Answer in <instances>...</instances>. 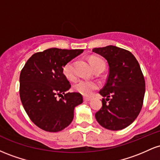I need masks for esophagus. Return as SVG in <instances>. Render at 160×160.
Listing matches in <instances>:
<instances>
[{
    "instance_id": "34e87169",
    "label": "esophagus",
    "mask_w": 160,
    "mask_h": 160,
    "mask_svg": "<svg viewBox=\"0 0 160 160\" xmlns=\"http://www.w3.org/2000/svg\"><path fill=\"white\" fill-rule=\"evenodd\" d=\"M91 98H89V97H84L83 98V100L85 101V102H89V101L91 100Z\"/></svg>"
}]
</instances>
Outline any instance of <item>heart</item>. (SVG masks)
Wrapping results in <instances>:
<instances>
[{
	"label": "heart",
	"mask_w": 160,
	"mask_h": 160,
	"mask_svg": "<svg viewBox=\"0 0 160 160\" xmlns=\"http://www.w3.org/2000/svg\"><path fill=\"white\" fill-rule=\"evenodd\" d=\"M90 62L93 68L100 65H104V62L101 58H97V57L91 58ZM62 71H63V74L65 76V78L68 79L69 80H74L76 78L74 62L71 61L65 64V66L63 67V69H62ZM74 88L78 92L80 93L82 95L89 96V95H91L94 92V91L98 89V84L95 81L82 79V80H78L74 84Z\"/></svg>",
	"instance_id": "1"
}]
</instances>
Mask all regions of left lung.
I'll return each instance as SVG.
<instances>
[{
	"mask_svg": "<svg viewBox=\"0 0 160 160\" xmlns=\"http://www.w3.org/2000/svg\"><path fill=\"white\" fill-rule=\"evenodd\" d=\"M92 52L104 57L109 66L107 82L99 92L108 103L103 98L95 118L107 129H123L135 121L142 108L145 81L140 65L132 52L115 46L94 48Z\"/></svg>",
	"mask_w": 160,
	"mask_h": 160,
	"instance_id": "1",
	"label": "left lung"
}]
</instances>
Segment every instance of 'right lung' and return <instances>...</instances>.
Masks as SVG:
<instances>
[{"instance_id":"right-lung-1","label":"right lung","mask_w":160,"mask_h":160,"mask_svg":"<svg viewBox=\"0 0 160 160\" xmlns=\"http://www.w3.org/2000/svg\"><path fill=\"white\" fill-rule=\"evenodd\" d=\"M82 52L83 49H46L34 53L22 70L20 98L31 120L41 129L62 131L72 122L75 107L82 103L78 92L66 93L59 100L56 99V94H65L71 88L63 67Z\"/></svg>"}]
</instances>
